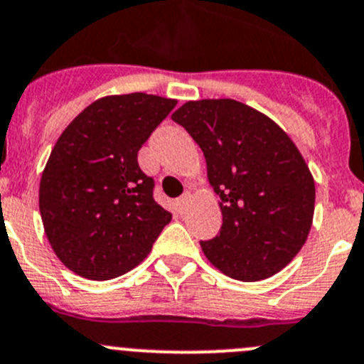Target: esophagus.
Wrapping results in <instances>:
<instances>
[{
	"mask_svg": "<svg viewBox=\"0 0 364 364\" xmlns=\"http://www.w3.org/2000/svg\"><path fill=\"white\" fill-rule=\"evenodd\" d=\"M188 200H190V193L188 192L183 193V196L179 197L178 200H176V208H178L179 213H183V211H185V208H186V204H188Z\"/></svg>",
	"mask_w": 364,
	"mask_h": 364,
	"instance_id": "1",
	"label": "esophagus"
}]
</instances>
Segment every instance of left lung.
I'll list each match as a JSON object with an SVG mask.
<instances>
[{
	"label": "left lung",
	"mask_w": 364,
	"mask_h": 364,
	"mask_svg": "<svg viewBox=\"0 0 364 364\" xmlns=\"http://www.w3.org/2000/svg\"><path fill=\"white\" fill-rule=\"evenodd\" d=\"M199 144L218 196L220 232L204 256L232 279H267L306 243L315 179L294 140L261 112L235 100L188 101L172 114Z\"/></svg>",
	"instance_id": "obj_1"
}]
</instances>
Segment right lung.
I'll use <instances>...</instances> for the list:
<instances>
[{"instance_id": "right-lung-1", "label": "right lung", "mask_w": 364, "mask_h": 364, "mask_svg": "<svg viewBox=\"0 0 364 364\" xmlns=\"http://www.w3.org/2000/svg\"><path fill=\"white\" fill-rule=\"evenodd\" d=\"M176 103L144 92L101 97L56 140L42 172L38 208L51 249L77 276H122L146 259L171 222L136 156Z\"/></svg>"}]
</instances>
